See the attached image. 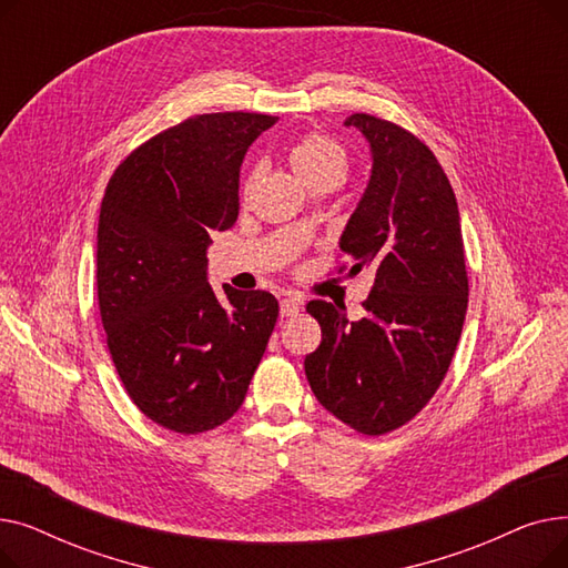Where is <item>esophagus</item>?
<instances>
[{"label": "esophagus", "instance_id": "34e87169", "mask_svg": "<svg viewBox=\"0 0 568 568\" xmlns=\"http://www.w3.org/2000/svg\"><path fill=\"white\" fill-rule=\"evenodd\" d=\"M300 311H302L300 300H294V296H283V300H281V317H294V315H300Z\"/></svg>", "mask_w": 568, "mask_h": 568}]
</instances>
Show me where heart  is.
I'll return each instance as SVG.
<instances>
[{
	"label": "heart",
	"mask_w": 568,
	"mask_h": 568,
	"mask_svg": "<svg viewBox=\"0 0 568 568\" xmlns=\"http://www.w3.org/2000/svg\"><path fill=\"white\" fill-rule=\"evenodd\" d=\"M287 159H290L294 174L300 176L308 189L326 182V179H336V182H343L345 170H347L345 149L336 140H332L329 135H322V133L302 135L290 146ZM257 179H260V168H255L248 174L246 186H244L246 193H251Z\"/></svg>",
	"instance_id": "1"
}]
</instances>
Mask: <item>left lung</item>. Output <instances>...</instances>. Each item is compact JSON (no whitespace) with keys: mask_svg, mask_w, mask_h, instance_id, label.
Listing matches in <instances>:
<instances>
[{"mask_svg":"<svg viewBox=\"0 0 568 568\" xmlns=\"http://www.w3.org/2000/svg\"><path fill=\"white\" fill-rule=\"evenodd\" d=\"M345 126L362 131L373 168L338 246L349 274L371 268L375 281L356 322L338 304L306 306L322 343L304 366L324 409L364 435H384L426 407L460 341L469 294L460 214L419 138L364 112Z\"/></svg>","mask_w":568,"mask_h":568,"instance_id":"obj_1","label":"left lung"}]
</instances>
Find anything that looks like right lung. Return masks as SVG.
<instances>
[{
    "label": "right lung",
    "instance_id": "obj_1",
    "mask_svg": "<svg viewBox=\"0 0 568 568\" xmlns=\"http://www.w3.org/2000/svg\"><path fill=\"white\" fill-rule=\"evenodd\" d=\"M278 116L197 114L142 146L108 182L97 285L114 368L154 424L195 435L242 407L278 302L264 290L209 285L212 232L239 216V170Z\"/></svg>",
    "mask_w": 568,
    "mask_h": 568
}]
</instances>
